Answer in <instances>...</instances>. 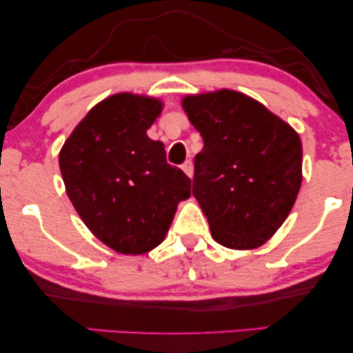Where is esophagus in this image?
I'll list each match as a JSON object with an SVG mask.
<instances>
[{
  "label": "esophagus",
  "instance_id": "34e87169",
  "mask_svg": "<svg viewBox=\"0 0 353 353\" xmlns=\"http://www.w3.org/2000/svg\"><path fill=\"white\" fill-rule=\"evenodd\" d=\"M181 168H183V172H185L186 175L190 176V178H192V175H194V165H192L191 161H186V162L181 165Z\"/></svg>",
  "mask_w": 353,
  "mask_h": 353
}]
</instances>
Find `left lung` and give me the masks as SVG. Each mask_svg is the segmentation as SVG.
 Instances as JSON below:
<instances>
[{"label":"left lung","mask_w":353,"mask_h":353,"mask_svg":"<svg viewBox=\"0 0 353 353\" xmlns=\"http://www.w3.org/2000/svg\"><path fill=\"white\" fill-rule=\"evenodd\" d=\"M204 148L194 157L192 196L212 236L254 249L288 219L302 185V143L286 122L231 90L183 99Z\"/></svg>","instance_id":"obj_1"}]
</instances>
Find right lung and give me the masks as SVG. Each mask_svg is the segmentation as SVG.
<instances>
[{
  "mask_svg": "<svg viewBox=\"0 0 353 353\" xmlns=\"http://www.w3.org/2000/svg\"><path fill=\"white\" fill-rule=\"evenodd\" d=\"M161 101L130 93L94 105L67 139L59 167L67 196L91 233L120 254H144L170 228L191 180L146 134Z\"/></svg>",
  "mask_w": 353,
  "mask_h": 353,
  "instance_id": "add662e5",
  "label": "right lung"
}]
</instances>
